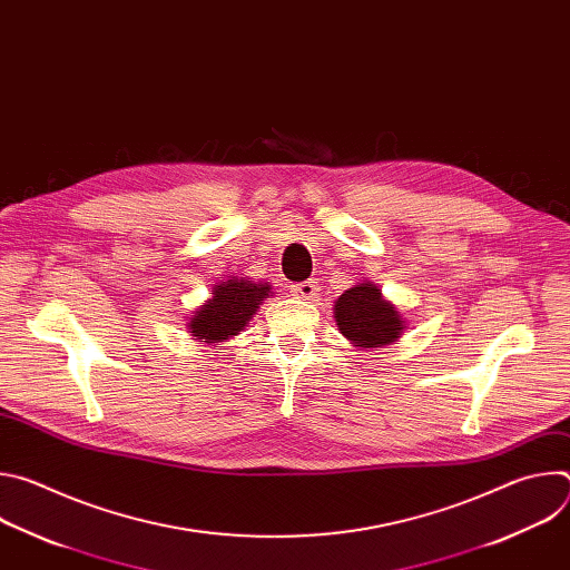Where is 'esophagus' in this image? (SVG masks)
Returning a JSON list of instances; mask_svg holds the SVG:
<instances>
[{
    "instance_id": "obj_1",
    "label": "esophagus",
    "mask_w": 570,
    "mask_h": 570,
    "mask_svg": "<svg viewBox=\"0 0 570 570\" xmlns=\"http://www.w3.org/2000/svg\"><path fill=\"white\" fill-rule=\"evenodd\" d=\"M291 293L295 297H302V299H313L317 295V282L308 279V282H302V284H293Z\"/></svg>"
}]
</instances>
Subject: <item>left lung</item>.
<instances>
[{
    "label": "left lung",
    "mask_w": 570,
    "mask_h": 570,
    "mask_svg": "<svg viewBox=\"0 0 570 570\" xmlns=\"http://www.w3.org/2000/svg\"><path fill=\"white\" fill-rule=\"evenodd\" d=\"M336 322L341 334L356 347H383L403 332V317L381 299L374 284H358L345 291L336 302Z\"/></svg>",
    "instance_id": "1"
}]
</instances>
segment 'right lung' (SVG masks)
Returning a JSON list of instances; mask_svg holds the SVG:
<instances>
[{"label": "right lung", "instance_id": "right-lung-1", "mask_svg": "<svg viewBox=\"0 0 570 570\" xmlns=\"http://www.w3.org/2000/svg\"><path fill=\"white\" fill-rule=\"evenodd\" d=\"M268 293V284H250L246 279L223 282L214 288L212 299L191 317V336L200 343H220L236 336Z\"/></svg>", "mask_w": 570, "mask_h": 570}]
</instances>
